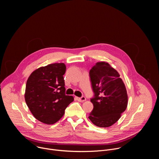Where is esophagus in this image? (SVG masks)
Returning <instances> with one entry per match:
<instances>
[{
  "instance_id": "34e87169",
  "label": "esophagus",
  "mask_w": 159,
  "mask_h": 159,
  "mask_svg": "<svg viewBox=\"0 0 159 159\" xmlns=\"http://www.w3.org/2000/svg\"><path fill=\"white\" fill-rule=\"evenodd\" d=\"M77 98V101L79 102H84L86 101V98L84 96H83L82 98Z\"/></svg>"
}]
</instances>
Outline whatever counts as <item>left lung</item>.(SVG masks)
<instances>
[{
  "instance_id": "8db88e82",
  "label": "left lung",
  "mask_w": 159,
  "mask_h": 159,
  "mask_svg": "<svg viewBox=\"0 0 159 159\" xmlns=\"http://www.w3.org/2000/svg\"><path fill=\"white\" fill-rule=\"evenodd\" d=\"M94 97L89 118L98 127L107 128L120 118L128 105L125 84L119 73L107 62L96 63L89 72Z\"/></svg>"
}]
</instances>
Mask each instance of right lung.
<instances>
[{
  "instance_id": "obj_1",
  "label": "right lung",
  "mask_w": 159,
  "mask_h": 159,
  "mask_svg": "<svg viewBox=\"0 0 159 159\" xmlns=\"http://www.w3.org/2000/svg\"><path fill=\"white\" fill-rule=\"evenodd\" d=\"M65 71L63 63H52L38 68L27 80L25 94L26 104L34 117L43 123H57L74 101L73 96L65 95Z\"/></svg>"
}]
</instances>
